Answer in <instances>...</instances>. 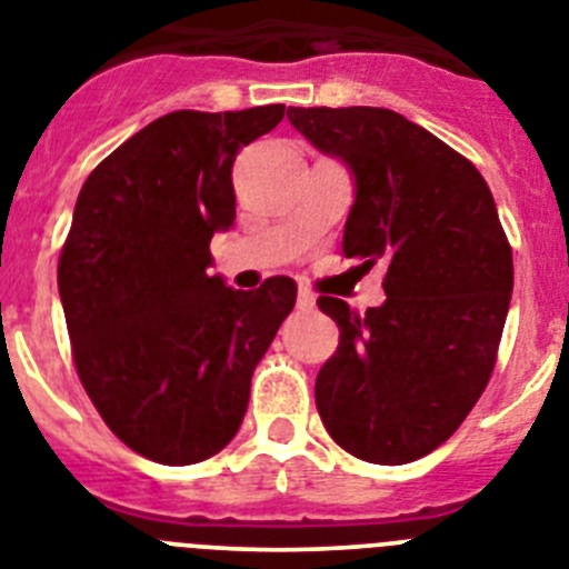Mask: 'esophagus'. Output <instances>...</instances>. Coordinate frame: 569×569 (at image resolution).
Listing matches in <instances>:
<instances>
[{
  "label": "esophagus",
  "instance_id": "obj_1",
  "mask_svg": "<svg viewBox=\"0 0 569 569\" xmlns=\"http://www.w3.org/2000/svg\"><path fill=\"white\" fill-rule=\"evenodd\" d=\"M296 308H299L301 313H310V310L316 308V296L310 293V290H299V296H296Z\"/></svg>",
  "mask_w": 569,
  "mask_h": 569
}]
</instances>
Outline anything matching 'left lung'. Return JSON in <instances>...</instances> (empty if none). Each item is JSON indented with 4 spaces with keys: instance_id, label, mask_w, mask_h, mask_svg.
Instances as JSON below:
<instances>
[{
    "instance_id": "1",
    "label": "left lung",
    "mask_w": 569,
    "mask_h": 569,
    "mask_svg": "<svg viewBox=\"0 0 569 569\" xmlns=\"http://www.w3.org/2000/svg\"><path fill=\"white\" fill-rule=\"evenodd\" d=\"M313 148L347 164V259L387 261L385 305L353 313L319 296L339 347L316 407L347 453L407 465L459 430L490 381L512 293V250L481 173L387 108H290Z\"/></svg>"
}]
</instances>
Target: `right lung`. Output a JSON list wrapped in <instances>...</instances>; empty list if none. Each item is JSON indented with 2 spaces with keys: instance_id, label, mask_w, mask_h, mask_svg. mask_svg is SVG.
<instances>
[{
  "instance_id": "obj_1",
  "label": "right lung",
  "mask_w": 569,
  "mask_h": 569,
  "mask_svg": "<svg viewBox=\"0 0 569 569\" xmlns=\"http://www.w3.org/2000/svg\"><path fill=\"white\" fill-rule=\"evenodd\" d=\"M284 104L176 110L133 133L82 184L59 256V296L90 401L130 450L196 465L239 433L256 365L296 305L273 276L233 290L210 239L236 219V153Z\"/></svg>"
}]
</instances>
